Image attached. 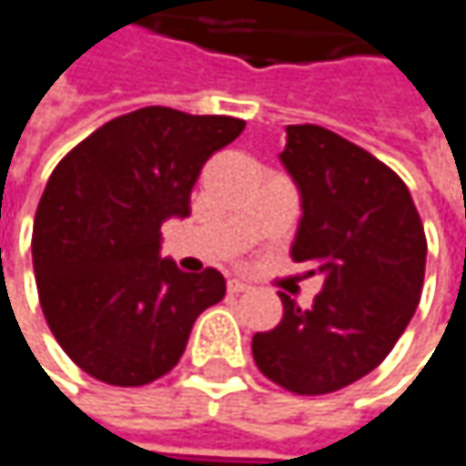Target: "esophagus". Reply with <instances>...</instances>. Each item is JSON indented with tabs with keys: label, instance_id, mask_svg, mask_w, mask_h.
Segmentation results:
<instances>
[{
	"label": "esophagus",
	"instance_id": "1",
	"mask_svg": "<svg viewBox=\"0 0 466 466\" xmlns=\"http://www.w3.org/2000/svg\"><path fill=\"white\" fill-rule=\"evenodd\" d=\"M227 289H229V294H242V291H250V283H245L239 278H232Z\"/></svg>",
	"mask_w": 466,
	"mask_h": 466
}]
</instances>
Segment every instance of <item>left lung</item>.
I'll use <instances>...</instances> for the list:
<instances>
[{"mask_svg":"<svg viewBox=\"0 0 466 466\" xmlns=\"http://www.w3.org/2000/svg\"><path fill=\"white\" fill-rule=\"evenodd\" d=\"M280 161L302 191L291 258L324 272L302 310L253 334V361L291 394L321 397L372 372L408 329L423 291L426 234L405 180L370 150L316 124L289 127Z\"/></svg>","mask_w":466,"mask_h":466,"instance_id":"8db88e82","label":"left lung"}]
</instances>
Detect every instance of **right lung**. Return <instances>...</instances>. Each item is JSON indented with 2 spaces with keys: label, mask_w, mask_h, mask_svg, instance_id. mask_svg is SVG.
Wrapping results in <instances>:
<instances>
[{
  "label": "right lung",
  "mask_w": 466,
  "mask_h": 466,
  "mask_svg": "<svg viewBox=\"0 0 466 466\" xmlns=\"http://www.w3.org/2000/svg\"><path fill=\"white\" fill-rule=\"evenodd\" d=\"M232 116L140 107L77 142L53 169L35 216L32 261L43 316L91 378L135 389L167 375L227 280L158 256L161 221L191 213L205 161L239 137Z\"/></svg>",
  "instance_id": "right-lung-1"
}]
</instances>
